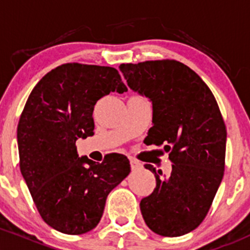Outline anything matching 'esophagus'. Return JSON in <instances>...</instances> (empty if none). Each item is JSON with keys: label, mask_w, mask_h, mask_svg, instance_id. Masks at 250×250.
Wrapping results in <instances>:
<instances>
[{"label": "esophagus", "mask_w": 250, "mask_h": 250, "mask_svg": "<svg viewBox=\"0 0 250 250\" xmlns=\"http://www.w3.org/2000/svg\"><path fill=\"white\" fill-rule=\"evenodd\" d=\"M130 164H131V168L132 169H138L142 167V164L138 163V161L135 160V159H130Z\"/></svg>", "instance_id": "esophagus-1"}]
</instances>
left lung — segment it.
<instances>
[{"label":"left lung","instance_id":"left-lung-1","mask_svg":"<svg viewBox=\"0 0 250 250\" xmlns=\"http://www.w3.org/2000/svg\"><path fill=\"white\" fill-rule=\"evenodd\" d=\"M127 85L149 97L153 126L144 143L168 151L172 172L144 165L156 187L140 203L143 219L158 235L177 237L207 215L225 169L226 126L214 95L191 68L176 60L122 63Z\"/></svg>","mask_w":250,"mask_h":250}]
</instances>
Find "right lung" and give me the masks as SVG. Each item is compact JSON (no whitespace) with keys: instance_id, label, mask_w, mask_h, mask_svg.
<instances>
[{"instance_id":"obj_1","label":"right lung","mask_w":250,"mask_h":250,"mask_svg":"<svg viewBox=\"0 0 250 250\" xmlns=\"http://www.w3.org/2000/svg\"><path fill=\"white\" fill-rule=\"evenodd\" d=\"M113 91H127L115 68L63 63L36 84L20 115V171L42 219L62 233L96 228L108 194L131 171L123 154L101 164L77 154L76 141L94 135L95 104Z\"/></svg>"}]
</instances>
